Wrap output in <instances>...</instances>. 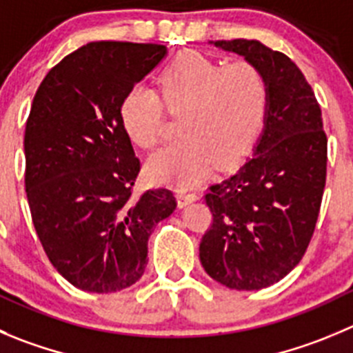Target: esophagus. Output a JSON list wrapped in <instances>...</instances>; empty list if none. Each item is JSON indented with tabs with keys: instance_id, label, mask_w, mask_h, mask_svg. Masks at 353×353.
Returning <instances> with one entry per match:
<instances>
[{
	"instance_id": "34e87169",
	"label": "esophagus",
	"mask_w": 353,
	"mask_h": 353,
	"mask_svg": "<svg viewBox=\"0 0 353 353\" xmlns=\"http://www.w3.org/2000/svg\"><path fill=\"white\" fill-rule=\"evenodd\" d=\"M176 199H179V206L183 208L187 206V204L194 203V201L199 199V196H197L196 192H183V190H180L179 194H176Z\"/></svg>"
}]
</instances>
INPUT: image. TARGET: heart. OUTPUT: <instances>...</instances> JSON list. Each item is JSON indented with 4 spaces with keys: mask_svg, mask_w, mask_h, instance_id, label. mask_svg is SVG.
I'll list each match as a JSON object with an SVG mask.
<instances>
[{
    "mask_svg": "<svg viewBox=\"0 0 353 353\" xmlns=\"http://www.w3.org/2000/svg\"><path fill=\"white\" fill-rule=\"evenodd\" d=\"M168 109H182L179 130L185 137L154 154L147 176L156 183L192 187L223 166L243 159L265 124L268 92L263 76L248 62H214L185 52L159 74ZM119 121L135 145L154 149L163 135V103L156 92L137 85L124 93Z\"/></svg>",
    "mask_w": 353,
    "mask_h": 353,
    "instance_id": "heart-1",
    "label": "heart"
}]
</instances>
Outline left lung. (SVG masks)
<instances>
[{
	"label": "left lung",
	"instance_id": "obj_1",
	"mask_svg": "<svg viewBox=\"0 0 353 353\" xmlns=\"http://www.w3.org/2000/svg\"><path fill=\"white\" fill-rule=\"evenodd\" d=\"M213 45L260 70L268 105L253 156L204 196L213 223L199 258L208 275L230 290H263L300 263L314 236L327 139L312 86L290 57L256 39Z\"/></svg>",
	"mask_w": 353,
	"mask_h": 353
}]
</instances>
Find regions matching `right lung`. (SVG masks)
Wrapping results in <instances>:
<instances>
[{
  "label": "right lung",
  "instance_id": "add662e5",
  "mask_svg": "<svg viewBox=\"0 0 353 353\" xmlns=\"http://www.w3.org/2000/svg\"><path fill=\"white\" fill-rule=\"evenodd\" d=\"M163 45L93 41L43 79L26 124V192L46 256L90 293H116L147 267L154 225L176 199L168 189L133 197L140 161L119 121L124 93L166 57Z\"/></svg>",
  "mask_w": 353,
  "mask_h": 353
}]
</instances>
